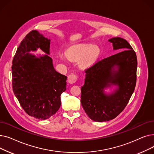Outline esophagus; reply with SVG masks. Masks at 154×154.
Masks as SVG:
<instances>
[{
	"label": "esophagus",
	"mask_w": 154,
	"mask_h": 154,
	"mask_svg": "<svg viewBox=\"0 0 154 154\" xmlns=\"http://www.w3.org/2000/svg\"><path fill=\"white\" fill-rule=\"evenodd\" d=\"M77 78H78V76L77 74H71L68 77V82H69V83L72 84H74L75 82H76Z\"/></svg>",
	"instance_id": "esophagus-1"
}]
</instances>
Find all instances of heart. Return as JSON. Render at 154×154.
Masks as SVG:
<instances>
[{"label":"heart","instance_id":"1","mask_svg":"<svg viewBox=\"0 0 154 154\" xmlns=\"http://www.w3.org/2000/svg\"><path fill=\"white\" fill-rule=\"evenodd\" d=\"M99 54V48L93 47L92 45H85L67 53L68 57L74 60H79L84 57L82 60V65L84 67H89L94 64L97 59Z\"/></svg>","mask_w":154,"mask_h":154}]
</instances>
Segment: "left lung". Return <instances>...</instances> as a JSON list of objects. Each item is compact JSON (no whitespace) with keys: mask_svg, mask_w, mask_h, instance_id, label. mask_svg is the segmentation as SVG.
<instances>
[{"mask_svg":"<svg viewBox=\"0 0 154 154\" xmlns=\"http://www.w3.org/2000/svg\"><path fill=\"white\" fill-rule=\"evenodd\" d=\"M114 50L123 51L102 59L85 70V84L81 88V104L87 115L95 122L114 119L122 112L134 91L137 80V59L135 51L124 38L109 40ZM125 51H124L123 50ZM117 66L118 70L113 67ZM117 85L110 95L104 88Z\"/></svg>","mask_w":154,"mask_h":154,"instance_id":"8db88e82","label":"left lung"}]
</instances>
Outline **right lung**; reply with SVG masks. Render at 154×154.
I'll return each instance as SVG.
<instances>
[{
  "label": "right lung",
  "instance_id": "1",
  "mask_svg": "<svg viewBox=\"0 0 154 154\" xmlns=\"http://www.w3.org/2000/svg\"><path fill=\"white\" fill-rule=\"evenodd\" d=\"M38 48L49 54L50 40L32 30L22 40L14 57L12 89L29 116L45 120L59 109L60 95L66 89L67 76L55 71L48 55L37 58L29 53Z\"/></svg>",
  "mask_w": 154,
  "mask_h": 154
}]
</instances>
